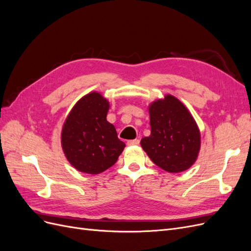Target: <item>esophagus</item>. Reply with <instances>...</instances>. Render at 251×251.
<instances>
[{"label": "esophagus", "instance_id": "1", "mask_svg": "<svg viewBox=\"0 0 251 251\" xmlns=\"http://www.w3.org/2000/svg\"><path fill=\"white\" fill-rule=\"evenodd\" d=\"M139 139H132V140H128L127 141V146H137L139 144Z\"/></svg>", "mask_w": 251, "mask_h": 251}]
</instances>
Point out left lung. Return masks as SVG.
I'll list each match as a JSON object with an SVG mask.
<instances>
[{
	"mask_svg": "<svg viewBox=\"0 0 251 251\" xmlns=\"http://www.w3.org/2000/svg\"><path fill=\"white\" fill-rule=\"evenodd\" d=\"M151 135L140 143L159 168L169 173L183 172L196 161L200 150V132L191 113L176 97L151 103Z\"/></svg>",
	"mask_w": 251,
	"mask_h": 251,
	"instance_id": "left-lung-1",
	"label": "left lung"
}]
</instances>
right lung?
<instances>
[{"mask_svg":"<svg viewBox=\"0 0 251 251\" xmlns=\"http://www.w3.org/2000/svg\"><path fill=\"white\" fill-rule=\"evenodd\" d=\"M109 101L100 93L83 96L68 115L62 131L64 153L75 169L96 175L115 164L126 147L107 121Z\"/></svg>","mask_w":251,"mask_h":251,"instance_id":"1","label":"right lung"}]
</instances>
